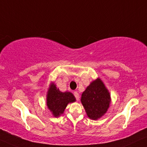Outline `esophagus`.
<instances>
[{
  "mask_svg": "<svg viewBox=\"0 0 147 147\" xmlns=\"http://www.w3.org/2000/svg\"><path fill=\"white\" fill-rule=\"evenodd\" d=\"M74 96H75L76 100H79V93H78L77 92H74Z\"/></svg>",
  "mask_w": 147,
  "mask_h": 147,
  "instance_id": "esophagus-1",
  "label": "esophagus"
}]
</instances>
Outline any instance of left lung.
<instances>
[{
  "mask_svg": "<svg viewBox=\"0 0 147 147\" xmlns=\"http://www.w3.org/2000/svg\"><path fill=\"white\" fill-rule=\"evenodd\" d=\"M81 103L87 116L94 120L101 117L107 111L111 97L107 89L100 79L90 83L81 96Z\"/></svg>",
  "mask_w": 147,
  "mask_h": 147,
  "instance_id": "obj_1",
  "label": "left lung"
}]
</instances>
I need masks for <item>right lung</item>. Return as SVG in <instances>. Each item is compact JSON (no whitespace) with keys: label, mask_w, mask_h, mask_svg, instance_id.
Here are the masks:
<instances>
[{"label":"right lung","mask_w":147,"mask_h":147,"mask_svg":"<svg viewBox=\"0 0 147 147\" xmlns=\"http://www.w3.org/2000/svg\"><path fill=\"white\" fill-rule=\"evenodd\" d=\"M75 100L72 93L61 92L55 85L52 84L47 94V105L53 115L55 117H58L64 113L68 103L73 102Z\"/></svg>","instance_id":"right-lung-1"}]
</instances>
